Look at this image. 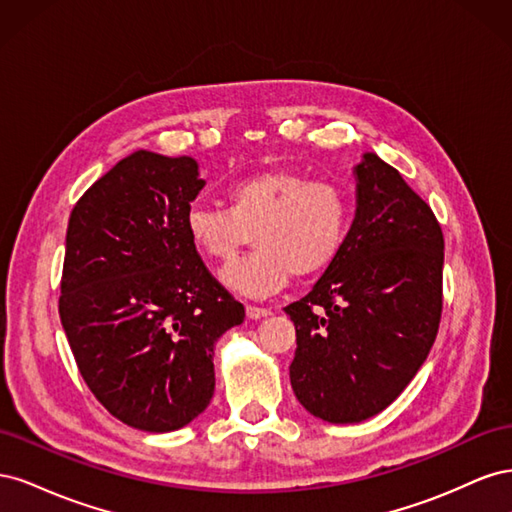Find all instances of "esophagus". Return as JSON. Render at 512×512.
Instances as JSON below:
<instances>
[{"mask_svg":"<svg viewBox=\"0 0 512 512\" xmlns=\"http://www.w3.org/2000/svg\"><path fill=\"white\" fill-rule=\"evenodd\" d=\"M245 314H247V318H250V320H260V318L271 316V309L258 307V305H247L245 307Z\"/></svg>","mask_w":512,"mask_h":512,"instance_id":"obj_1","label":"esophagus"}]
</instances>
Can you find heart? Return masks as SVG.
Instances as JSON below:
<instances>
[{
  "instance_id": "1",
  "label": "heart",
  "mask_w": 512,
  "mask_h": 512,
  "mask_svg": "<svg viewBox=\"0 0 512 512\" xmlns=\"http://www.w3.org/2000/svg\"><path fill=\"white\" fill-rule=\"evenodd\" d=\"M226 198L228 209L190 207L185 232L200 254L218 262L235 258L252 235L256 250L222 271V282L245 297H267L292 275H316L342 250L350 198L337 183L262 170L232 183Z\"/></svg>"
}]
</instances>
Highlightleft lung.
I'll return each mask as SVG.
<instances>
[{"instance_id": "obj_1", "label": "left lung", "mask_w": 512, "mask_h": 512, "mask_svg": "<svg viewBox=\"0 0 512 512\" xmlns=\"http://www.w3.org/2000/svg\"><path fill=\"white\" fill-rule=\"evenodd\" d=\"M342 250L312 292L284 307L297 331L290 384L327 423L391 406L425 363L442 314L444 237L393 166L365 151Z\"/></svg>"}]
</instances>
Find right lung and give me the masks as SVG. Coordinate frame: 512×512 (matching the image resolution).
Instances as JSON below:
<instances>
[{
    "label": "right lung",
    "mask_w": 512,
    "mask_h": 512,
    "mask_svg": "<svg viewBox=\"0 0 512 512\" xmlns=\"http://www.w3.org/2000/svg\"><path fill=\"white\" fill-rule=\"evenodd\" d=\"M203 188L194 158L138 149L70 213L61 324L91 393L141 431H175L205 412L215 344L245 318L185 232Z\"/></svg>",
    "instance_id": "right-lung-1"
}]
</instances>
